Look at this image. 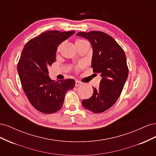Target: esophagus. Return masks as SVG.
<instances>
[{
    "label": "esophagus",
    "instance_id": "34e87169",
    "mask_svg": "<svg viewBox=\"0 0 156 156\" xmlns=\"http://www.w3.org/2000/svg\"><path fill=\"white\" fill-rule=\"evenodd\" d=\"M82 84V83L80 82V81H75V86L76 87H79L80 85H81Z\"/></svg>",
    "mask_w": 156,
    "mask_h": 156
}]
</instances>
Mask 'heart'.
Instances as JSON below:
<instances>
[{
  "mask_svg": "<svg viewBox=\"0 0 156 156\" xmlns=\"http://www.w3.org/2000/svg\"><path fill=\"white\" fill-rule=\"evenodd\" d=\"M84 41V40H77L76 42H80V41ZM62 43L59 44V45L58 46V48H57V51H60V48H61V47H62ZM82 66H83V64H78V65L75 68V70H78L80 68H81Z\"/></svg>",
  "mask_w": 156,
  "mask_h": 156,
  "instance_id": "heart-1",
  "label": "heart"
}]
</instances>
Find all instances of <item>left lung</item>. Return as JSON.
Here are the masks:
<instances>
[{
    "label": "left lung",
    "mask_w": 156,
    "mask_h": 156,
    "mask_svg": "<svg viewBox=\"0 0 156 156\" xmlns=\"http://www.w3.org/2000/svg\"><path fill=\"white\" fill-rule=\"evenodd\" d=\"M88 40L93 55L91 67L102 77L98 88H94L91 98L82 101L83 106L94 113H101L116 103L128 76V67L124 51L105 32H80L77 34Z\"/></svg>",
    "instance_id": "obj_1"
}]
</instances>
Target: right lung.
Segmentation results:
<instances>
[{
  "label": "right lung",
  "instance_id": "add662e5",
  "mask_svg": "<svg viewBox=\"0 0 156 156\" xmlns=\"http://www.w3.org/2000/svg\"><path fill=\"white\" fill-rule=\"evenodd\" d=\"M75 31L50 30L30 40L25 44L17 64V71L26 96L36 109L52 114L62 107L66 92L75 84L72 79L52 81L49 66L56 60L58 45Z\"/></svg>",
  "mask_w": 156,
  "mask_h": 156
}]
</instances>
